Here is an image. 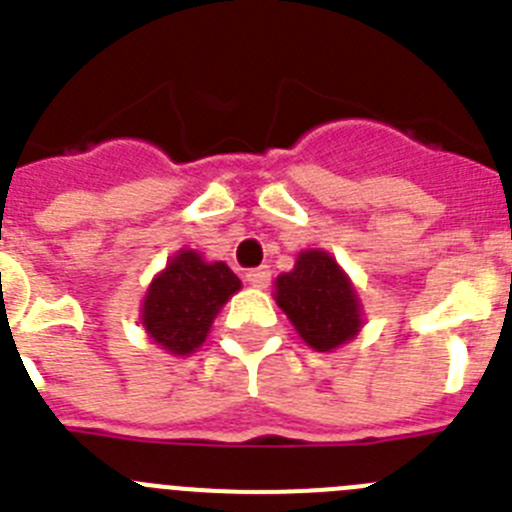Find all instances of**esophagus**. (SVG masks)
Listing matches in <instances>:
<instances>
[{
    "label": "esophagus",
    "instance_id": "34e87169",
    "mask_svg": "<svg viewBox=\"0 0 512 512\" xmlns=\"http://www.w3.org/2000/svg\"><path fill=\"white\" fill-rule=\"evenodd\" d=\"M246 282L253 284V287H259V289L269 287L271 269H269V266H256V269H248L246 271Z\"/></svg>",
    "mask_w": 512,
    "mask_h": 512
}]
</instances>
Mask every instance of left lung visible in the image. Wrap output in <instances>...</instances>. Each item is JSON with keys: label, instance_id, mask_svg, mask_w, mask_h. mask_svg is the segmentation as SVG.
<instances>
[{"label": "left lung", "instance_id": "1", "mask_svg": "<svg viewBox=\"0 0 512 512\" xmlns=\"http://www.w3.org/2000/svg\"><path fill=\"white\" fill-rule=\"evenodd\" d=\"M277 302L307 346L330 351L361 328L359 297L323 251L300 253L295 269L277 279Z\"/></svg>", "mask_w": 512, "mask_h": 512}]
</instances>
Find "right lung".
Listing matches in <instances>:
<instances>
[{"instance_id": "obj_1", "label": "right lung", "mask_w": 512, "mask_h": 512, "mask_svg": "<svg viewBox=\"0 0 512 512\" xmlns=\"http://www.w3.org/2000/svg\"><path fill=\"white\" fill-rule=\"evenodd\" d=\"M238 289L241 279L223 261L205 264L200 253L182 251L153 279L143 302V328L171 354H192L217 310Z\"/></svg>"}]
</instances>
